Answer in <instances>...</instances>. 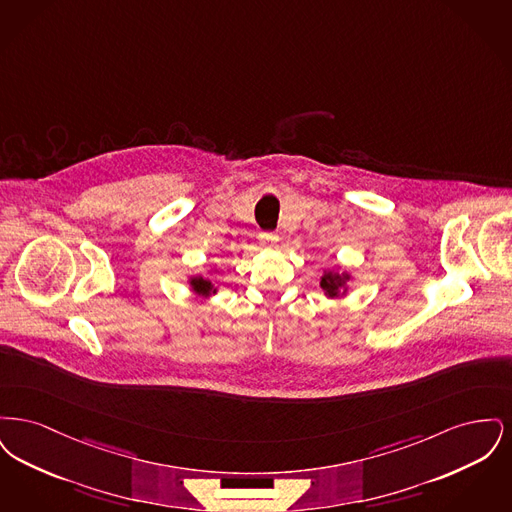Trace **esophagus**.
Returning a JSON list of instances; mask_svg holds the SVG:
<instances>
[{
  "mask_svg": "<svg viewBox=\"0 0 512 512\" xmlns=\"http://www.w3.org/2000/svg\"><path fill=\"white\" fill-rule=\"evenodd\" d=\"M265 244L274 245L278 242V236L274 234V232H261V236H259Z\"/></svg>",
  "mask_w": 512,
  "mask_h": 512,
  "instance_id": "obj_1",
  "label": "esophagus"
}]
</instances>
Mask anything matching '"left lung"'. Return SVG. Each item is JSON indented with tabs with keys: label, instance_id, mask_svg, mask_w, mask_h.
<instances>
[{
	"label": "left lung",
	"instance_id": "obj_1",
	"mask_svg": "<svg viewBox=\"0 0 512 512\" xmlns=\"http://www.w3.org/2000/svg\"><path fill=\"white\" fill-rule=\"evenodd\" d=\"M351 280L349 272H334V270H324L320 278V288L324 290V295L330 299H338L347 293V282Z\"/></svg>",
	"mask_w": 512,
	"mask_h": 512
}]
</instances>
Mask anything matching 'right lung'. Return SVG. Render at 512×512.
<instances>
[{
  "label": "right lung",
  "instance_id": "right-lung-1",
  "mask_svg": "<svg viewBox=\"0 0 512 512\" xmlns=\"http://www.w3.org/2000/svg\"><path fill=\"white\" fill-rule=\"evenodd\" d=\"M190 286L201 297H209V295L217 293V288L213 286V282L209 278H203V276H192L190 278Z\"/></svg>",
  "mask_w": 512,
  "mask_h": 512
}]
</instances>
